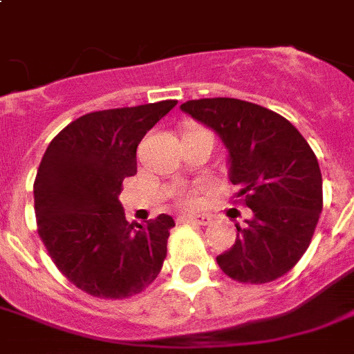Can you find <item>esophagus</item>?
<instances>
[{
  "instance_id": "34e87169",
  "label": "esophagus",
  "mask_w": 354,
  "mask_h": 354,
  "mask_svg": "<svg viewBox=\"0 0 354 354\" xmlns=\"http://www.w3.org/2000/svg\"><path fill=\"white\" fill-rule=\"evenodd\" d=\"M178 222H182V224H196V226H207L211 222L209 216H180Z\"/></svg>"
}]
</instances>
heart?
<instances>
[{
  "label": "heart",
  "mask_w": 354,
  "mask_h": 354,
  "mask_svg": "<svg viewBox=\"0 0 354 354\" xmlns=\"http://www.w3.org/2000/svg\"><path fill=\"white\" fill-rule=\"evenodd\" d=\"M178 202L185 207H196L200 202L198 191H183V193L178 194Z\"/></svg>",
  "instance_id": "heart-1"
}]
</instances>
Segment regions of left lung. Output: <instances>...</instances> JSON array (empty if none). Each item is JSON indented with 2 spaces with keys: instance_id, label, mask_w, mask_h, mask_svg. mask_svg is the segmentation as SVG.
Returning a JSON list of instances; mask_svg holds the SVG:
<instances>
[{
  "instance_id": "left-lung-1",
  "label": "left lung",
  "mask_w": 354,
  "mask_h": 354,
  "mask_svg": "<svg viewBox=\"0 0 354 354\" xmlns=\"http://www.w3.org/2000/svg\"><path fill=\"white\" fill-rule=\"evenodd\" d=\"M182 110L218 133L230 152V180L252 209L221 270L239 283L263 285L290 272L313 241L324 207L322 172L297 128L268 108L241 99H198Z\"/></svg>"
}]
</instances>
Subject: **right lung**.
Masks as SVG:
<instances>
[{
    "label": "right lung",
    "mask_w": 354,
    "mask_h": 354,
    "mask_svg": "<svg viewBox=\"0 0 354 354\" xmlns=\"http://www.w3.org/2000/svg\"><path fill=\"white\" fill-rule=\"evenodd\" d=\"M176 106L160 101L86 113L55 136L35 180L38 235L77 288L102 299L143 292L161 272L174 221L128 222L122 180L138 172L145 133Z\"/></svg>",
    "instance_id": "1"
}]
</instances>
